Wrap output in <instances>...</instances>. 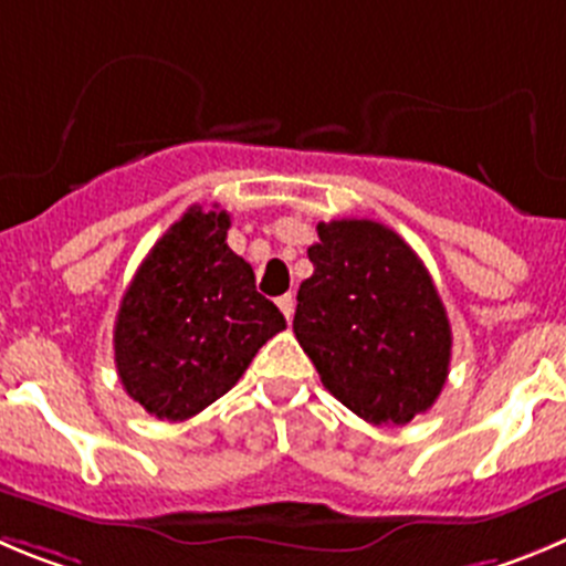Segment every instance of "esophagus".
I'll return each instance as SVG.
<instances>
[{"mask_svg":"<svg viewBox=\"0 0 566 566\" xmlns=\"http://www.w3.org/2000/svg\"><path fill=\"white\" fill-rule=\"evenodd\" d=\"M276 304H279V310H282V313H284V318L293 321V313H295V298H293V295H290V293L279 295Z\"/></svg>","mask_w":566,"mask_h":566,"instance_id":"esophagus-1","label":"esophagus"}]
</instances>
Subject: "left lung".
I'll use <instances>...</instances> for the list:
<instances>
[{
  "mask_svg": "<svg viewBox=\"0 0 566 566\" xmlns=\"http://www.w3.org/2000/svg\"><path fill=\"white\" fill-rule=\"evenodd\" d=\"M293 332L324 388L371 424H408L441 394L452 329L424 262L374 220L318 223Z\"/></svg>",
  "mask_w": 566,
  "mask_h": 566,
  "instance_id": "1",
  "label": "left lung"
}]
</instances>
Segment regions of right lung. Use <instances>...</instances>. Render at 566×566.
Here are the masks:
<instances>
[{
	"instance_id": "right-lung-1",
	"label": "right lung",
	"mask_w": 566,
	"mask_h": 566,
	"mask_svg": "<svg viewBox=\"0 0 566 566\" xmlns=\"http://www.w3.org/2000/svg\"><path fill=\"white\" fill-rule=\"evenodd\" d=\"M229 226L223 209H187L123 295L116 374L156 419L184 421L209 408L287 326L276 304L256 293L253 268L226 242Z\"/></svg>"
}]
</instances>
